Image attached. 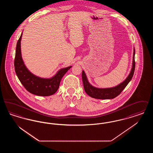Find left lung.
I'll return each instance as SVG.
<instances>
[{
    "label": "left lung",
    "mask_w": 153,
    "mask_h": 153,
    "mask_svg": "<svg viewBox=\"0 0 153 153\" xmlns=\"http://www.w3.org/2000/svg\"><path fill=\"white\" fill-rule=\"evenodd\" d=\"M135 67V48H134L132 65L131 72L127 77L122 82L116 87L107 88H99L92 86L88 81L86 74L84 71L82 72V80L84 85V88L88 95L91 97L97 99H112L116 97L122 92V91L127 85L131 81L134 73Z\"/></svg>",
    "instance_id": "1"
}]
</instances>
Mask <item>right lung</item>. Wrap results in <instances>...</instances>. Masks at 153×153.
<instances>
[{
  "mask_svg": "<svg viewBox=\"0 0 153 153\" xmlns=\"http://www.w3.org/2000/svg\"><path fill=\"white\" fill-rule=\"evenodd\" d=\"M22 33L16 47L14 59L15 73L22 85L30 93L41 96H48L55 94L58 90L61 80L72 66L59 69L49 79L41 78L31 73L25 65L21 49Z\"/></svg>",
  "mask_w": 153,
  "mask_h": 153,
  "instance_id": "obj_1",
  "label": "right lung"
}]
</instances>
